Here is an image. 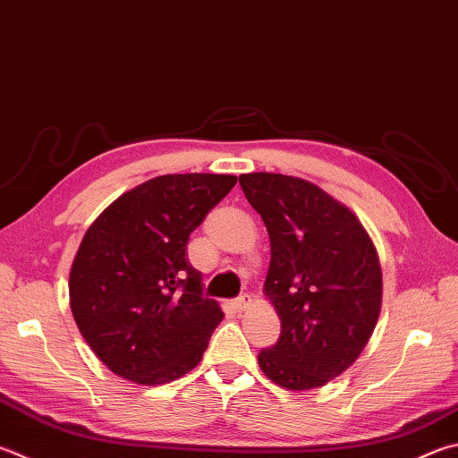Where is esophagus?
Segmentation results:
<instances>
[{"mask_svg":"<svg viewBox=\"0 0 458 458\" xmlns=\"http://www.w3.org/2000/svg\"><path fill=\"white\" fill-rule=\"evenodd\" d=\"M248 304H250V296H248V294L238 296L236 301L232 302V306H234V310H236V312H242V310H246V309H248Z\"/></svg>","mask_w":458,"mask_h":458,"instance_id":"34e87169","label":"esophagus"}]
</instances>
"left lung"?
Instances as JSON below:
<instances>
[{"label": "left lung", "mask_w": 458, "mask_h": 458, "mask_svg": "<svg viewBox=\"0 0 458 458\" xmlns=\"http://www.w3.org/2000/svg\"><path fill=\"white\" fill-rule=\"evenodd\" d=\"M270 236L264 293L282 330L258 364L288 390L324 386L359 359L377 327L382 272L367 230L346 206L284 174L240 176Z\"/></svg>", "instance_id": "1"}]
</instances>
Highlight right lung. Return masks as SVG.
<instances>
[{
  "label": "right lung",
  "mask_w": 458,
  "mask_h": 458,
  "mask_svg": "<svg viewBox=\"0 0 458 458\" xmlns=\"http://www.w3.org/2000/svg\"><path fill=\"white\" fill-rule=\"evenodd\" d=\"M238 182L226 174H168L122 194L81 240L70 304L107 369L165 385L202 360L224 314L188 260L190 234Z\"/></svg>",
  "instance_id": "add662e5"
}]
</instances>
